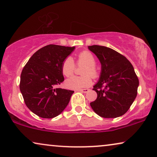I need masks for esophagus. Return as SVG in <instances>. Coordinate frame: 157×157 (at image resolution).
<instances>
[{"label":"esophagus","mask_w":157,"mask_h":157,"mask_svg":"<svg viewBox=\"0 0 157 157\" xmlns=\"http://www.w3.org/2000/svg\"><path fill=\"white\" fill-rule=\"evenodd\" d=\"M78 91L79 92H84V93H87V92L89 91V89H79V90H78Z\"/></svg>","instance_id":"34e87169"}]
</instances>
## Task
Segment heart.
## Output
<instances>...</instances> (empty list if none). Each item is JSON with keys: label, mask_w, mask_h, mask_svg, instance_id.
I'll return each mask as SVG.
<instances>
[{"label": "heart", "mask_w": 157, "mask_h": 157, "mask_svg": "<svg viewBox=\"0 0 157 157\" xmlns=\"http://www.w3.org/2000/svg\"><path fill=\"white\" fill-rule=\"evenodd\" d=\"M78 65H85L82 71L83 76H73L65 81V86L69 89H80L88 87L92 84V78L94 79L99 77V71L96 67V59L94 55L88 50L79 52L77 57ZM76 65L73 58L67 56L64 59L61 66L62 72L66 77L74 74Z\"/></svg>", "instance_id": "obj_1"}]
</instances>
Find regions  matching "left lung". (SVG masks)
<instances>
[{
	"label": "left lung",
	"instance_id": "8db88e82",
	"mask_svg": "<svg viewBox=\"0 0 157 157\" xmlns=\"http://www.w3.org/2000/svg\"><path fill=\"white\" fill-rule=\"evenodd\" d=\"M88 48L101 65L100 80L93 87L98 98L90 106L101 117L123 115L137 94L139 79L133 66L124 56L109 48L95 45Z\"/></svg>",
	"mask_w": 157,
	"mask_h": 157
}]
</instances>
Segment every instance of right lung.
Wrapping results in <instances>:
<instances>
[{
	"instance_id": "right-lung-1",
	"label": "right lung",
	"mask_w": 157,
	"mask_h": 157,
	"mask_svg": "<svg viewBox=\"0 0 157 157\" xmlns=\"http://www.w3.org/2000/svg\"><path fill=\"white\" fill-rule=\"evenodd\" d=\"M74 49L48 45L35 52L24 66L20 90L28 109L40 117H56L69 103L74 91L56 86L64 81L62 63Z\"/></svg>"
}]
</instances>
